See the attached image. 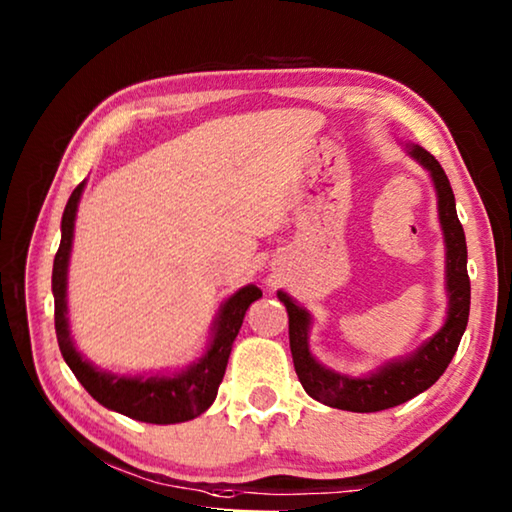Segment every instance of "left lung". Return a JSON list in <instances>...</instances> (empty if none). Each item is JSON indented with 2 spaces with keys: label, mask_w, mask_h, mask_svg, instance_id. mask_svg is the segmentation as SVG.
Returning <instances> with one entry per match:
<instances>
[{
  "label": "left lung",
  "mask_w": 512,
  "mask_h": 512,
  "mask_svg": "<svg viewBox=\"0 0 512 512\" xmlns=\"http://www.w3.org/2000/svg\"><path fill=\"white\" fill-rule=\"evenodd\" d=\"M406 153L429 173L438 201V221L445 241V293L447 316L443 327L436 334L422 341L418 348L384 361L368 375H345L320 363L309 348V329L314 318L298 305L287 291H277V298L284 302L289 314V345L296 375L305 391L320 404L332 409L375 413L393 409L397 404L409 402L411 397L427 391L443 375L449 361L454 359L458 343L467 327L470 316V277H467V246L465 232L458 221L456 201L449 178L443 167L429 151L418 144H406Z\"/></svg>",
  "instance_id": "1"
}]
</instances>
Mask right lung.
<instances>
[{
  "label": "right lung",
  "mask_w": 512,
  "mask_h": 512,
  "mask_svg": "<svg viewBox=\"0 0 512 512\" xmlns=\"http://www.w3.org/2000/svg\"><path fill=\"white\" fill-rule=\"evenodd\" d=\"M85 189V180L74 189L60 221V246L54 257L51 291L56 305V339L63 359L94 400L126 418L149 424H176L194 420L210 409L228 366L232 343H235L248 307L262 298L255 284H246L223 302L214 318L210 341L205 352L183 370L176 372H140L121 375L97 368L76 350L67 318V271L74 244L76 212Z\"/></svg>",
  "instance_id": "1"
}]
</instances>
